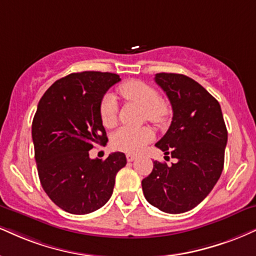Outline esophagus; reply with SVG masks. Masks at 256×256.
<instances>
[{
	"label": "esophagus",
	"mask_w": 256,
	"mask_h": 256,
	"mask_svg": "<svg viewBox=\"0 0 256 256\" xmlns=\"http://www.w3.org/2000/svg\"><path fill=\"white\" fill-rule=\"evenodd\" d=\"M126 160H128V162H132V161H134V160H136V156L132 155V154H128V155H126Z\"/></svg>",
	"instance_id": "esophagus-1"
}]
</instances>
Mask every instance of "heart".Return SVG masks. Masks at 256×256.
Returning <instances> with one entry per match:
<instances>
[{"mask_svg": "<svg viewBox=\"0 0 256 256\" xmlns=\"http://www.w3.org/2000/svg\"><path fill=\"white\" fill-rule=\"evenodd\" d=\"M118 92L126 101L143 107L146 119L154 124L161 125L169 118L170 108L168 104L162 100L158 92L152 86L140 80H128L119 86ZM116 113L118 104L112 95H106L100 104V116L104 128H110L116 125ZM152 140L154 132L150 128H122L113 134L112 146L119 152L137 154Z\"/></svg>", "mask_w": 256, "mask_h": 256, "instance_id": "obj_1", "label": "heart"}]
</instances>
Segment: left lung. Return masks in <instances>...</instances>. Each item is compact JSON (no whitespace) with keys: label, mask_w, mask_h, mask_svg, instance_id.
I'll return each instance as SVG.
<instances>
[{"label":"left lung","mask_w":256,"mask_h":256,"mask_svg":"<svg viewBox=\"0 0 256 256\" xmlns=\"http://www.w3.org/2000/svg\"><path fill=\"white\" fill-rule=\"evenodd\" d=\"M173 108V120L155 144L178 161L154 162L143 178L144 196L167 214L192 210L211 192L224 167L228 131L220 102L198 82L181 74H156Z\"/></svg>","instance_id":"left-lung-1"}]
</instances>
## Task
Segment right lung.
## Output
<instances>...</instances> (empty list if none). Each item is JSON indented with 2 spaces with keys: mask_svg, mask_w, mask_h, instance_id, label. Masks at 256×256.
<instances>
[{
  "mask_svg": "<svg viewBox=\"0 0 256 256\" xmlns=\"http://www.w3.org/2000/svg\"><path fill=\"white\" fill-rule=\"evenodd\" d=\"M119 75L74 72L42 95L32 122L36 169L42 188L62 210L72 214L96 211L113 193L125 154L92 160L89 150L106 144L100 104Z\"/></svg>",
  "mask_w": 256,
  "mask_h": 256,
  "instance_id": "1",
  "label": "right lung"
}]
</instances>
